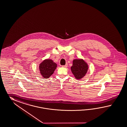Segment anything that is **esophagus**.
<instances>
[{"mask_svg": "<svg viewBox=\"0 0 127 127\" xmlns=\"http://www.w3.org/2000/svg\"><path fill=\"white\" fill-rule=\"evenodd\" d=\"M67 66H68V64H66L65 65H62V67H67Z\"/></svg>", "mask_w": 127, "mask_h": 127, "instance_id": "1", "label": "esophagus"}]
</instances>
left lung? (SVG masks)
<instances>
[{
  "mask_svg": "<svg viewBox=\"0 0 127 127\" xmlns=\"http://www.w3.org/2000/svg\"><path fill=\"white\" fill-rule=\"evenodd\" d=\"M72 63L71 67L72 74L77 80L82 79L86 74L88 70V64L82 59H74Z\"/></svg>",
  "mask_w": 127,
  "mask_h": 127,
  "instance_id": "1",
  "label": "left lung"
}]
</instances>
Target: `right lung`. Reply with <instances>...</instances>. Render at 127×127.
<instances>
[{"label": "right lung", "mask_w": 127, "mask_h": 127, "mask_svg": "<svg viewBox=\"0 0 127 127\" xmlns=\"http://www.w3.org/2000/svg\"><path fill=\"white\" fill-rule=\"evenodd\" d=\"M57 67V64L51 59H45L39 65L41 75L44 78H49L53 74Z\"/></svg>", "instance_id": "add662e5"}]
</instances>
